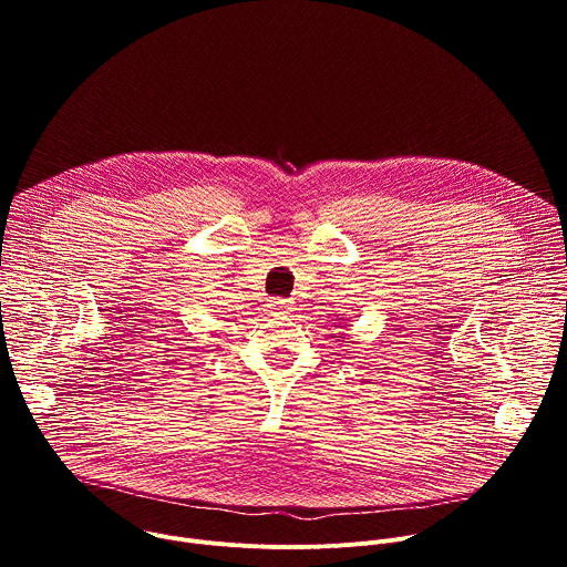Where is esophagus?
Listing matches in <instances>:
<instances>
[{
    "mask_svg": "<svg viewBox=\"0 0 567 567\" xmlns=\"http://www.w3.org/2000/svg\"><path fill=\"white\" fill-rule=\"evenodd\" d=\"M269 307L276 311V309H285V307H289V300H282V298H276V300H271L269 302Z\"/></svg>",
    "mask_w": 567,
    "mask_h": 567,
    "instance_id": "esophagus-1",
    "label": "esophagus"
}]
</instances>
